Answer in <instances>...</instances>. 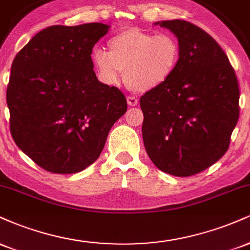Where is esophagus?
<instances>
[{
    "mask_svg": "<svg viewBox=\"0 0 250 250\" xmlns=\"http://www.w3.org/2000/svg\"><path fill=\"white\" fill-rule=\"evenodd\" d=\"M127 102L130 107H135V105H137V103H139V100H137L135 96H128Z\"/></svg>",
    "mask_w": 250,
    "mask_h": 250,
    "instance_id": "34e87169",
    "label": "esophagus"
}]
</instances>
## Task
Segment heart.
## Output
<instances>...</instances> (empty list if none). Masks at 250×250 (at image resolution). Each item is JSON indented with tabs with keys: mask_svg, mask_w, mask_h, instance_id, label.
<instances>
[{
	"mask_svg": "<svg viewBox=\"0 0 250 250\" xmlns=\"http://www.w3.org/2000/svg\"><path fill=\"white\" fill-rule=\"evenodd\" d=\"M108 50L93 53L100 79L108 84H117L125 71L128 87L137 93L153 90L167 82L181 59L176 37L139 28H127L114 35L108 41Z\"/></svg>",
	"mask_w": 250,
	"mask_h": 250,
	"instance_id": "heart-1",
	"label": "heart"
}]
</instances>
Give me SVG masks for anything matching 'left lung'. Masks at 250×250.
<instances>
[{
  "instance_id": "left-lung-1",
  "label": "left lung",
  "mask_w": 250,
  "mask_h": 250,
  "mask_svg": "<svg viewBox=\"0 0 250 250\" xmlns=\"http://www.w3.org/2000/svg\"><path fill=\"white\" fill-rule=\"evenodd\" d=\"M176 35L181 59L173 76L140 99L142 136L160 170L191 176L217 162L240 116L236 74L219 43L183 20L157 22Z\"/></svg>"
}]
</instances>
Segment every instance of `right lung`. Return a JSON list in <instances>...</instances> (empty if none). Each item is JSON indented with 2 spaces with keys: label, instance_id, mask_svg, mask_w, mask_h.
Masks as SVG:
<instances>
[{
  "label": "right lung",
  "instance_id": "1",
  "mask_svg": "<svg viewBox=\"0 0 250 250\" xmlns=\"http://www.w3.org/2000/svg\"><path fill=\"white\" fill-rule=\"evenodd\" d=\"M108 28L51 25L14 59L7 88L10 133L44 170L73 174L93 165L127 111L122 91L100 82L93 69V47Z\"/></svg>",
  "mask_w": 250,
  "mask_h": 250
}]
</instances>
